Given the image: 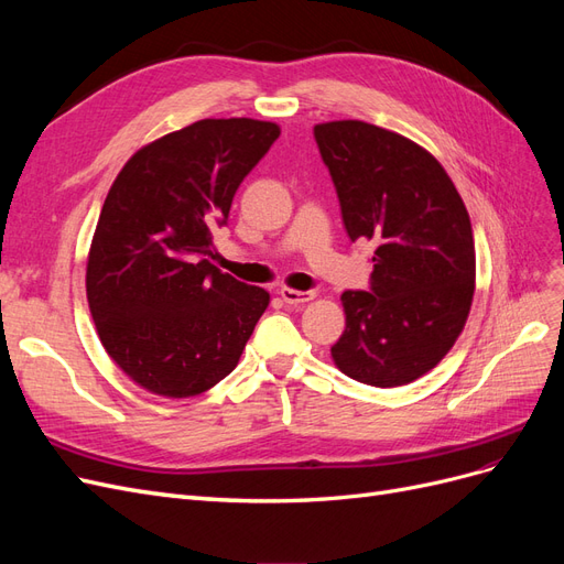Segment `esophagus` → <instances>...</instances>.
Returning <instances> with one entry per match:
<instances>
[{
  "mask_svg": "<svg viewBox=\"0 0 564 564\" xmlns=\"http://www.w3.org/2000/svg\"><path fill=\"white\" fill-rule=\"evenodd\" d=\"M280 296L284 303L289 305H301V303H308L315 299V292H299V289H289V286H282L280 289Z\"/></svg>",
  "mask_w": 564,
  "mask_h": 564,
  "instance_id": "esophagus-1",
  "label": "esophagus"
}]
</instances>
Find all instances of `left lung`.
Returning <instances> with one entry per match:
<instances>
[{"label":"left lung","instance_id":"left-lung-1","mask_svg":"<svg viewBox=\"0 0 564 564\" xmlns=\"http://www.w3.org/2000/svg\"><path fill=\"white\" fill-rule=\"evenodd\" d=\"M350 240L373 247L369 292H344L332 346L346 377L395 388L431 371L464 332L475 292L470 216L419 143L360 119L315 124Z\"/></svg>","mask_w":564,"mask_h":564}]
</instances>
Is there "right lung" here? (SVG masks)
Wrapping results in <instances>:
<instances>
[{
  "mask_svg": "<svg viewBox=\"0 0 564 564\" xmlns=\"http://www.w3.org/2000/svg\"><path fill=\"white\" fill-rule=\"evenodd\" d=\"M249 117L199 119L133 152L100 209L87 261L96 332L127 377L162 398H193L240 362L270 294L220 272L212 228L278 141Z\"/></svg>",
  "mask_w": 564,
  "mask_h": 564,
  "instance_id": "1",
  "label": "right lung"
}]
</instances>
